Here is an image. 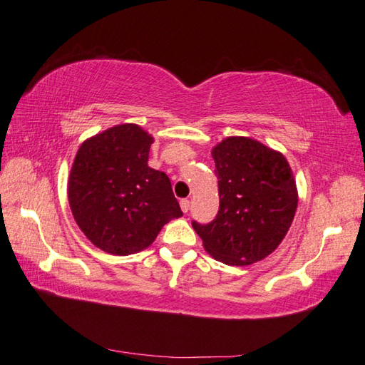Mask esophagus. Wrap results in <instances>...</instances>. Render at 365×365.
I'll return each mask as SVG.
<instances>
[{"label":"esophagus","mask_w":365,"mask_h":365,"mask_svg":"<svg viewBox=\"0 0 365 365\" xmlns=\"http://www.w3.org/2000/svg\"><path fill=\"white\" fill-rule=\"evenodd\" d=\"M180 208H182L183 213H188V210H190V200L188 199H182L180 200Z\"/></svg>","instance_id":"34e87169"}]
</instances>
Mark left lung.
I'll list each match as a JSON object with an SVG mask.
<instances>
[{"mask_svg": "<svg viewBox=\"0 0 365 365\" xmlns=\"http://www.w3.org/2000/svg\"><path fill=\"white\" fill-rule=\"evenodd\" d=\"M220 210L208 224L192 221L205 251L232 267L251 265L281 245L298 207L293 173L282 153L245 136L213 147Z\"/></svg>", "mask_w": 365, "mask_h": 365, "instance_id": "1", "label": "left lung"}]
</instances>
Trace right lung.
I'll list each match as a JSON object with an SVG mask.
<instances>
[{
  "label": "right lung",
  "instance_id": "add662e5",
  "mask_svg": "<svg viewBox=\"0 0 365 365\" xmlns=\"http://www.w3.org/2000/svg\"><path fill=\"white\" fill-rule=\"evenodd\" d=\"M153 138L135 123L84 141L68 177L72 215L92 243L114 255L149 247L158 232L183 215L169 177L149 168Z\"/></svg>",
  "mask_w": 365,
  "mask_h": 365
}]
</instances>
